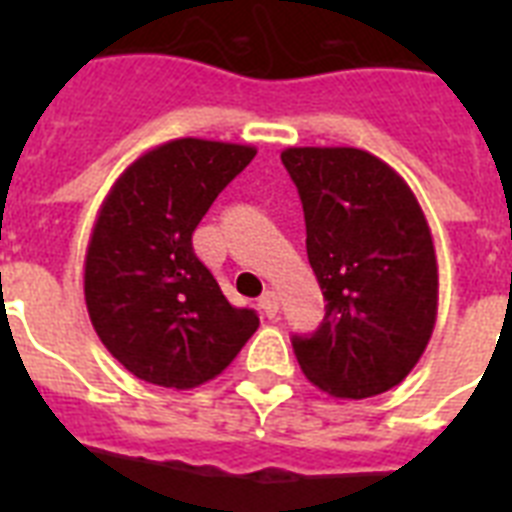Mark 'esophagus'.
<instances>
[{
	"instance_id": "obj_1",
	"label": "esophagus",
	"mask_w": 512,
	"mask_h": 512,
	"mask_svg": "<svg viewBox=\"0 0 512 512\" xmlns=\"http://www.w3.org/2000/svg\"><path fill=\"white\" fill-rule=\"evenodd\" d=\"M257 305H260V311H263L268 319H273V316L279 313V295H276L273 289H268V292L260 297V303H257Z\"/></svg>"
}]
</instances>
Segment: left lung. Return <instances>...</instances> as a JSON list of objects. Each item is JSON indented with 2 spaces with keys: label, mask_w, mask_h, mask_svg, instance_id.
<instances>
[{
  "label": "left lung",
  "mask_w": 512,
  "mask_h": 512,
  "mask_svg": "<svg viewBox=\"0 0 512 512\" xmlns=\"http://www.w3.org/2000/svg\"><path fill=\"white\" fill-rule=\"evenodd\" d=\"M305 212L308 260L327 300L321 327L292 337L308 380L335 398L396 388L428 348L438 263L420 201L361 148H284Z\"/></svg>",
  "instance_id": "left-lung-1"
}]
</instances>
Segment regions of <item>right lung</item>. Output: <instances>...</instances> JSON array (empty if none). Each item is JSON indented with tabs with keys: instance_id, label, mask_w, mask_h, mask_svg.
Listing matches in <instances>:
<instances>
[{
	"instance_id": "add662e5",
	"label": "right lung",
	"mask_w": 512,
	"mask_h": 512,
	"mask_svg": "<svg viewBox=\"0 0 512 512\" xmlns=\"http://www.w3.org/2000/svg\"><path fill=\"white\" fill-rule=\"evenodd\" d=\"M255 146L177 138L138 156L103 199L84 257L100 342L138 380L188 390L217 377L260 319L233 308L193 252V231Z\"/></svg>"
}]
</instances>
